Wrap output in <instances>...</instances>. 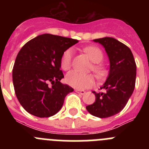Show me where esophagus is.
<instances>
[{
  "label": "esophagus",
  "instance_id": "1",
  "mask_svg": "<svg viewBox=\"0 0 149 149\" xmlns=\"http://www.w3.org/2000/svg\"><path fill=\"white\" fill-rule=\"evenodd\" d=\"M75 92H76V93H79V94L82 95H84L86 93V92H85L84 90H80V89H76Z\"/></svg>",
  "mask_w": 149,
  "mask_h": 149
}]
</instances>
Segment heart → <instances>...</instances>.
<instances>
[{
	"instance_id": "heart-1",
	"label": "heart",
	"mask_w": 149,
	"mask_h": 149,
	"mask_svg": "<svg viewBox=\"0 0 149 149\" xmlns=\"http://www.w3.org/2000/svg\"><path fill=\"white\" fill-rule=\"evenodd\" d=\"M84 52L88 55L93 63H95L92 67V69L98 77H102L105 74V68L98 63L102 61L104 54L102 51L95 46H88L84 48ZM73 49L72 48H67L63 51L60 60V65L61 68L64 71H67L70 68L72 65ZM65 81L69 86L78 89H84L90 88L94 86L95 80L91 74H84L79 72L72 71L67 74Z\"/></svg>"
}]
</instances>
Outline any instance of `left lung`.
Segmentation results:
<instances>
[{"label":"left lung","mask_w":149,"mask_h":149,"mask_svg":"<svg viewBox=\"0 0 149 149\" xmlns=\"http://www.w3.org/2000/svg\"><path fill=\"white\" fill-rule=\"evenodd\" d=\"M104 47L110 60V72L100 88L94 103L86 107L89 113L98 118H107L119 113L127 104L135 87L136 65L131 49L111 37L94 39Z\"/></svg>","instance_id":"left-lung-1"}]
</instances>
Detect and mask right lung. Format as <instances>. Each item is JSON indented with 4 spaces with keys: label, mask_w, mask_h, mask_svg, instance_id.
<instances>
[{
    "label": "right lung",
    "mask_w": 149,
    "mask_h": 149,
    "mask_svg": "<svg viewBox=\"0 0 149 149\" xmlns=\"http://www.w3.org/2000/svg\"><path fill=\"white\" fill-rule=\"evenodd\" d=\"M77 42V39L45 33L21 48L13 65V81L19 103L29 113L52 116L60 111L65 96L73 92V88L60 82L64 75L60 60L63 51Z\"/></svg>",
    "instance_id": "add662e5"
}]
</instances>
